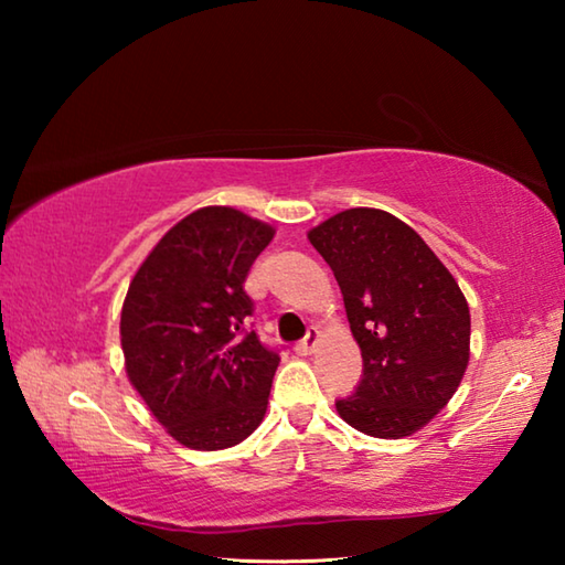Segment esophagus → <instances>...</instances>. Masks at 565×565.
I'll return each mask as SVG.
<instances>
[{
  "label": "esophagus",
  "instance_id": "1",
  "mask_svg": "<svg viewBox=\"0 0 565 565\" xmlns=\"http://www.w3.org/2000/svg\"><path fill=\"white\" fill-rule=\"evenodd\" d=\"M317 347H319V331L317 329H311L309 333H306V339L303 341H299L296 343V353H299V356H309V353H313L317 351Z\"/></svg>",
  "mask_w": 565,
  "mask_h": 565
}]
</instances>
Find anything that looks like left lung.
I'll return each mask as SVG.
<instances>
[{"mask_svg": "<svg viewBox=\"0 0 565 565\" xmlns=\"http://www.w3.org/2000/svg\"><path fill=\"white\" fill-rule=\"evenodd\" d=\"M309 242L337 276L363 359L339 416L374 438H404L441 411L466 374L471 313L451 271L414 228L381 209H347Z\"/></svg>", "mask_w": 565, "mask_h": 565, "instance_id": "8db88e82", "label": "left lung"}]
</instances>
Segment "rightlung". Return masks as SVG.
I'll return each mask as SVG.
<instances>
[{
    "mask_svg": "<svg viewBox=\"0 0 565 565\" xmlns=\"http://www.w3.org/2000/svg\"><path fill=\"white\" fill-rule=\"evenodd\" d=\"M274 228L204 206L151 248L121 306L127 376L171 438L194 451L242 444L264 420L279 353L246 329V274Z\"/></svg>",
    "mask_w": 565,
    "mask_h": 565,
    "instance_id": "add662e5",
    "label": "right lung"
}]
</instances>
